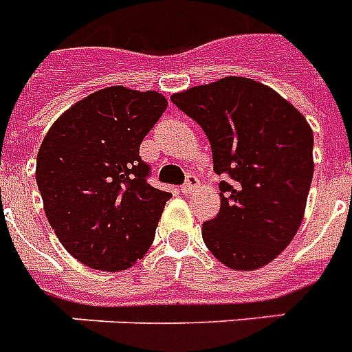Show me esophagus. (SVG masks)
I'll return each instance as SVG.
<instances>
[{"label": "esophagus", "mask_w": 352, "mask_h": 352, "mask_svg": "<svg viewBox=\"0 0 352 352\" xmlns=\"http://www.w3.org/2000/svg\"><path fill=\"white\" fill-rule=\"evenodd\" d=\"M197 186H199V179H197L195 175H188V179H186V184L182 186L181 190H182V193H186V195H188V193H191V191L195 190Z\"/></svg>", "instance_id": "esophagus-1"}]
</instances>
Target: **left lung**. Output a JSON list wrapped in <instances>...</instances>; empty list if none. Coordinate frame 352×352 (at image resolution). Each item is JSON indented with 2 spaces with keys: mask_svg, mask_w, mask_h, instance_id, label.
Wrapping results in <instances>:
<instances>
[{
  "mask_svg": "<svg viewBox=\"0 0 352 352\" xmlns=\"http://www.w3.org/2000/svg\"><path fill=\"white\" fill-rule=\"evenodd\" d=\"M201 124L221 181V211L202 224L211 255L235 271L258 270L282 253L304 219L313 181V130L273 88L224 77L173 94Z\"/></svg>",
  "mask_w": 352,
  "mask_h": 352,
  "instance_id": "left-lung-1",
  "label": "left lung"
}]
</instances>
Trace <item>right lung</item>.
<instances>
[{
    "mask_svg": "<svg viewBox=\"0 0 352 352\" xmlns=\"http://www.w3.org/2000/svg\"><path fill=\"white\" fill-rule=\"evenodd\" d=\"M166 108L159 92L108 87L68 108L43 139L36 181L45 215L81 264L116 273L150 250L171 193L148 184L139 148Z\"/></svg>",
    "mask_w": 352,
    "mask_h": 352,
    "instance_id": "add662e5",
    "label": "right lung"
}]
</instances>
